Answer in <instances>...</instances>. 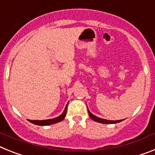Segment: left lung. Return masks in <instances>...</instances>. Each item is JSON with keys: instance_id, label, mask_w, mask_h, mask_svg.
Masks as SVG:
<instances>
[{"instance_id": "8db88e82", "label": "left lung", "mask_w": 155, "mask_h": 155, "mask_svg": "<svg viewBox=\"0 0 155 155\" xmlns=\"http://www.w3.org/2000/svg\"><path fill=\"white\" fill-rule=\"evenodd\" d=\"M88 109V108H87ZM88 113H89V115L92 118L93 120H94L95 122H100V123H104V124H114V123H118V122H122V120H117V121H111V120H107V119H103V118H98V117L95 116L91 112V111L88 110Z\"/></svg>"}]
</instances>
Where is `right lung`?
<instances>
[{
  "mask_svg": "<svg viewBox=\"0 0 155 155\" xmlns=\"http://www.w3.org/2000/svg\"><path fill=\"white\" fill-rule=\"evenodd\" d=\"M67 106H68V104H67L65 108H64V111H63L62 114H61L60 116L57 117V118H52V119H48V120H29V121L30 122H32V123H33V124L37 125V126H48V125L54 124V123L61 122V121H62L63 119H64L65 115H66Z\"/></svg>",
  "mask_w": 155,
  "mask_h": 155,
  "instance_id": "right-lung-1",
  "label": "right lung"
}]
</instances>
